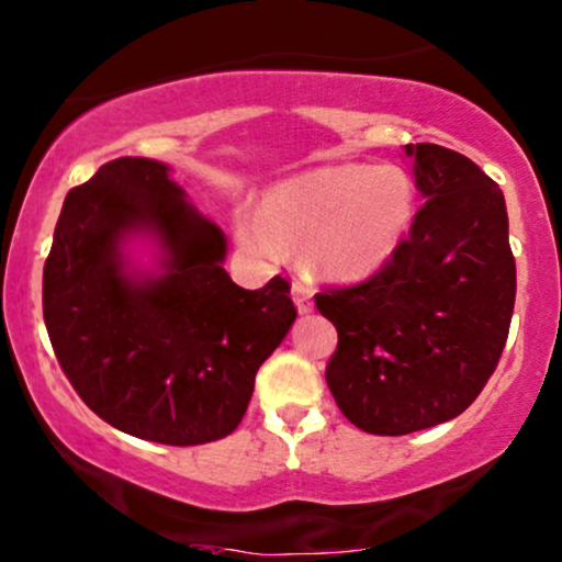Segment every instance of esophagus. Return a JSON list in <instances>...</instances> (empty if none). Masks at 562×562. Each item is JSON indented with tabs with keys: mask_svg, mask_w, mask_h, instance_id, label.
Here are the masks:
<instances>
[{
	"mask_svg": "<svg viewBox=\"0 0 562 562\" xmlns=\"http://www.w3.org/2000/svg\"><path fill=\"white\" fill-rule=\"evenodd\" d=\"M293 301H295V308H299V314H308L314 308L312 295H308V288L303 285V282H293Z\"/></svg>",
	"mask_w": 562,
	"mask_h": 562,
	"instance_id": "1",
	"label": "esophagus"
}]
</instances>
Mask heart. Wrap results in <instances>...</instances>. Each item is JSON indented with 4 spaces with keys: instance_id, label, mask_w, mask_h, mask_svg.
<instances>
[{
    "instance_id": "b5f03b06",
    "label": "heart",
    "mask_w": 562,
    "mask_h": 562,
    "mask_svg": "<svg viewBox=\"0 0 562 562\" xmlns=\"http://www.w3.org/2000/svg\"><path fill=\"white\" fill-rule=\"evenodd\" d=\"M417 216V187L402 166L340 164L274 187L259 216H240L243 245L267 261L301 245L308 272L330 280L372 274L402 248Z\"/></svg>"
}]
</instances>
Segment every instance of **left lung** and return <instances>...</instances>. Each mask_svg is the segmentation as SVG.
Returning <instances> with one entry per match:
<instances>
[{
  "label": "left lung",
  "mask_w": 562,
  "mask_h": 562,
  "mask_svg": "<svg viewBox=\"0 0 562 562\" xmlns=\"http://www.w3.org/2000/svg\"><path fill=\"white\" fill-rule=\"evenodd\" d=\"M425 205L378 274L317 293L338 330L327 385L364 434L404 436L462 415L492 378L515 306L505 195L473 160L404 145Z\"/></svg>",
  "instance_id": "1"
}]
</instances>
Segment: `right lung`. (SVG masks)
I'll list each match as a JSON object with an SVG mask.
<instances>
[{"label": "right lung", "instance_id": "right-lung-1", "mask_svg": "<svg viewBox=\"0 0 562 562\" xmlns=\"http://www.w3.org/2000/svg\"><path fill=\"white\" fill-rule=\"evenodd\" d=\"M227 237L153 158L68 192L44 263V325L83 404L169 447L229 436L259 367L295 322L282 277L232 282Z\"/></svg>", "mask_w": 562, "mask_h": 562}]
</instances>
